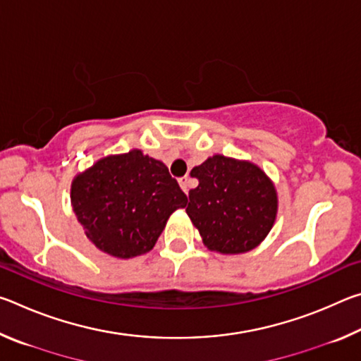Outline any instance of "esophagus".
I'll use <instances>...</instances> for the list:
<instances>
[{
	"instance_id": "esophagus-1",
	"label": "esophagus",
	"mask_w": 361,
	"mask_h": 361,
	"mask_svg": "<svg viewBox=\"0 0 361 361\" xmlns=\"http://www.w3.org/2000/svg\"><path fill=\"white\" fill-rule=\"evenodd\" d=\"M178 183H180V186H181L183 191H185V192L188 194V192H189V183H191V180H189V176H188V175L181 176V178L178 180Z\"/></svg>"
}]
</instances>
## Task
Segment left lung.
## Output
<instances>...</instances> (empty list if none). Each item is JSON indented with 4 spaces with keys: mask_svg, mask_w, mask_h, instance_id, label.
I'll return each instance as SVG.
<instances>
[{
    "mask_svg": "<svg viewBox=\"0 0 361 361\" xmlns=\"http://www.w3.org/2000/svg\"><path fill=\"white\" fill-rule=\"evenodd\" d=\"M199 180L189 191L188 216L205 247L239 255L258 247L277 216V191L262 170L248 161L215 154L191 170Z\"/></svg>",
    "mask_w": 361,
    "mask_h": 361,
    "instance_id": "1",
    "label": "left lung"
}]
</instances>
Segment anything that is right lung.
<instances>
[{
  "label": "right lung",
  "mask_w": 361,
  "mask_h": 361,
  "mask_svg": "<svg viewBox=\"0 0 361 361\" xmlns=\"http://www.w3.org/2000/svg\"><path fill=\"white\" fill-rule=\"evenodd\" d=\"M186 194L161 161L140 149L106 156L75 176L73 212L94 245L116 258L148 253Z\"/></svg>",
  "instance_id": "add662e5"
}]
</instances>
